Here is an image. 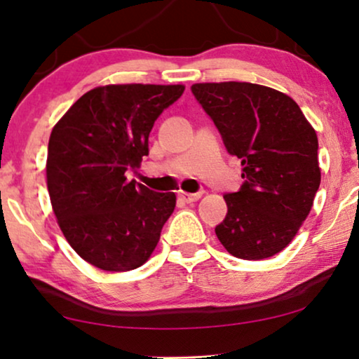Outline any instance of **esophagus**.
<instances>
[{
  "label": "esophagus",
  "instance_id": "esophagus-1",
  "mask_svg": "<svg viewBox=\"0 0 359 359\" xmlns=\"http://www.w3.org/2000/svg\"><path fill=\"white\" fill-rule=\"evenodd\" d=\"M201 196H203V191H198V193H184V191H180L178 193V198L188 204L196 203V201L201 199Z\"/></svg>",
  "mask_w": 359,
  "mask_h": 359
}]
</instances>
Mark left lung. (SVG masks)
Instances as JSON below:
<instances>
[{"label": "left lung", "mask_w": 359, "mask_h": 359, "mask_svg": "<svg viewBox=\"0 0 359 359\" xmlns=\"http://www.w3.org/2000/svg\"><path fill=\"white\" fill-rule=\"evenodd\" d=\"M191 91L242 161L243 183L225 193L227 215L215 235L237 258L273 257L291 243L320 186L316 130L297 102L273 88L225 81Z\"/></svg>", "instance_id": "left-lung-1"}]
</instances>
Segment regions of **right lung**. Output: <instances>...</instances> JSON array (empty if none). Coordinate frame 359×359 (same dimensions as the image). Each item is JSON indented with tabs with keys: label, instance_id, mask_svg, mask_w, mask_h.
<instances>
[{
	"label": "right lung",
	"instance_id": "add662e5",
	"mask_svg": "<svg viewBox=\"0 0 359 359\" xmlns=\"http://www.w3.org/2000/svg\"><path fill=\"white\" fill-rule=\"evenodd\" d=\"M183 85H109L88 91L53 127L47 188L72 248L104 271H130L150 258L176 205L126 171L149 155L155 121Z\"/></svg>",
	"mask_w": 359,
	"mask_h": 359
}]
</instances>
